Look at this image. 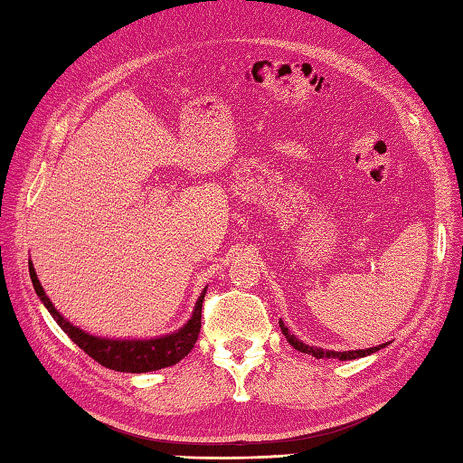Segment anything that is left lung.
<instances>
[{
	"label": "left lung",
	"mask_w": 463,
	"mask_h": 463,
	"mask_svg": "<svg viewBox=\"0 0 463 463\" xmlns=\"http://www.w3.org/2000/svg\"><path fill=\"white\" fill-rule=\"evenodd\" d=\"M280 330H282V334H284V336H287V340L292 344L294 348L300 350V352H304V354H312V356H317V358L354 360V358L368 356V354H373V352H378L380 348L386 346V344H382V346H373V348H368V350H350V352H334V350H328V352H324V350H320V348H312V346H308V344H302L297 336H294V334H290V332H288V328L284 326V322H282V320H280Z\"/></svg>",
	"instance_id": "8db88e82"
}]
</instances>
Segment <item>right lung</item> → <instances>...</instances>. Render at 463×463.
Instances as JSON below:
<instances>
[{
	"label": "right lung",
	"mask_w": 463,
	"mask_h": 463,
	"mask_svg": "<svg viewBox=\"0 0 463 463\" xmlns=\"http://www.w3.org/2000/svg\"><path fill=\"white\" fill-rule=\"evenodd\" d=\"M29 277H32L33 288L37 292L39 300L45 304V308L52 312V317L57 320L59 326L71 338L77 346H80L87 356H91L95 362H99L101 366L117 370V372H131V373H141V372H153L161 370L166 366H173L179 360H183L186 354H189L194 346L196 338H199L201 332V314H203V300L204 292L196 300V307L191 320L184 324V326L169 334V336L163 338H153V340H107V338H97L73 326L71 322H67L61 314L55 310V307L42 288V284L37 280V274L33 270V264L29 262Z\"/></svg>",
	"instance_id": "1"
}]
</instances>
